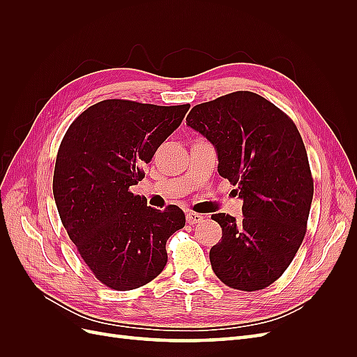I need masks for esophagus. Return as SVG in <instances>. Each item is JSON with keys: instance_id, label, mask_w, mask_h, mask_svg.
I'll return each mask as SVG.
<instances>
[{"instance_id": "1", "label": "esophagus", "mask_w": 357, "mask_h": 357, "mask_svg": "<svg viewBox=\"0 0 357 357\" xmlns=\"http://www.w3.org/2000/svg\"><path fill=\"white\" fill-rule=\"evenodd\" d=\"M202 219H204V215H202V214H198V213L189 211V213L186 214V220H188V223H189V225L199 223V222H202Z\"/></svg>"}]
</instances>
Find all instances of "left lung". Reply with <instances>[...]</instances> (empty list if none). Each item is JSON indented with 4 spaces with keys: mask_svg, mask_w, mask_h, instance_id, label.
<instances>
[{
    "mask_svg": "<svg viewBox=\"0 0 357 357\" xmlns=\"http://www.w3.org/2000/svg\"><path fill=\"white\" fill-rule=\"evenodd\" d=\"M186 125L214 146L219 174L243 199V220L211 215L222 228L210 250L213 271L232 289H265L286 271L307 232L314 186L298 128L248 91L195 105Z\"/></svg>",
    "mask_w": 357,
    "mask_h": 357,
    "instance_id": "8db88e82",
    "label": "left lung"
}]
</instances>
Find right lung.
<instances>
[{"mask_svg": "<svg viewBox=\"0 0 357 357\" xmlns=\"http://www.w3.org/2000/svg\"><path fill=\"white\" fill-rule=\"evenodd\" d=\"M189 107L105 100L84 110L62 138L53 197L70 240L107 287L152 282L167 265V240L186 223L177 205L149 207L131 186Z\"/></svg>", "mask_w": 357, "mask_h": 357, "instance_id": "add662e5", "label": "right lung"}]
</instances>
